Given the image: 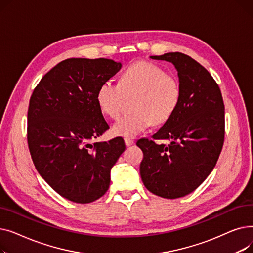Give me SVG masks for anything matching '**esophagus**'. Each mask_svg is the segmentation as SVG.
<instances>
[{
  "label": "esophagus",
  "mask_w": 253,
  "mask_h": 253,
  "mask_svg": "<svg viewBox=\"0 0 253 253\" xmlns=\"http://www.w3.org/2000/svg\"><path fill=\"white\" fill-rule=\"evenodd\" d=\"M124 141H125V144L127 145V147H129V145H131V144H133V143H134V140H133V139L128 138V137H126V138L124 139Z\"/></svg>",
  "instance_id": "1"
}]
</instances>
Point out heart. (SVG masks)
<instances>
[{"mask_svg":"<svg viewBox=\"0 0 253 253\" xmlns=\"http://www.w3.org/2000/svg\"><path fill=\"white\" fill-rule=\"evenodd\" d=\"M134 96L130 114L113 125L118 136L134 137L153 123L166 122L177 109L181 87L176 76L152 62L130 64L120 77L119 83L105 80L97 89L96 100L105 115L116 119L122 110L125 97Z\"/></svg>","mask_w":253,"mask_h":253,"instance_id":"1","label":"heart"}]
</instances>
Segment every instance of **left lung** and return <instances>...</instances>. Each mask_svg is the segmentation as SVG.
Here are the masks:
<instances>
[{"mask_svg": "<svg viewBox=\"0 0 253 253\" xmlns=\"http://www.w3.org/2000/svg\"><path fill=\"white\" fill-rule=\"evenodd\" d=\"M151 58L175 66L181 98L153 140H137L143 153L140 176L151 193L176 199L195 191L213 170L224 140V104L214 79L189 55L170 52ZM160 139L170 143L156 144Z\"/></svg>", "mask_w": 253, "mask_h": 253, "instance_id": "left-lung-1", "label": "left lung"}]
</instances>
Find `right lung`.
<instances>
[{
  "mask_svg": "<svg viewBox=\"0 0 253 253\" xmlns=\"http://www.w3.org/2000/svg\"><path fill=\"white\" fill-rule=\"evenodd\" d=\"M112 59L69 58L51 69L30 99L28 143L36 169L70 201L86 204L109 190L111 169L125 151L122 137L90 141L109 124L96 100L100 84L121 69Z\"/></svg>",
  "mask_w": 253,
  "mask_h": 253,
  "instance_id": "add662e5",
  "label": "right lung"
}]
</instances>
